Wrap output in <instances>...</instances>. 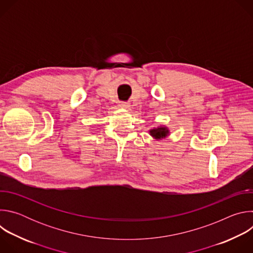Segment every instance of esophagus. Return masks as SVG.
Masks as SVG:
<instances>
[{"instance_id":"1","label":"esophagus","mask_w":253,"mask_h":253,"mask_svg":"<svg viewBox=\"0 0 253 253\" xmlns=\"http://www.w3.org/2000/svg\"><path fill=\"white\" fill-rule=\"evenodd\" d=\"M119 106L121 108H124V109H128L130 107V103L129 102H119Z\"/></svg>"}]
</instances>
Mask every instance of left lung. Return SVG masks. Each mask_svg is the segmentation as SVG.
Masks as SVG:
<instances>
[{
	"label": "left lung",
	"mask_w": 253,
	"mask_h": 253,
	"mask_svg": "<svg viewBox=\"0 0 253 253\" xmlns=\"http://www.w3.org/2000/svg\"><path fill=\"white\" fill-rule=\"evenodd\" d=\"M150 135L155 138V139H161V138H165L166 136L169 135V130L167 127L164 126H160L157 128H153L149 131Z\"/></svg>",
	"instance_id": "obj_1"
}]
</instances>
